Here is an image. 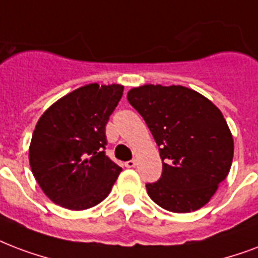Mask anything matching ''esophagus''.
<instances>
[{
    "instance_id": "1",
    "label": "esophagus",
    "mask_w": 258,
    "mask_h": 258,
    "mask_svg": "<svg viewBox=\"0 0 258 258\" xmlns=\"http://www.w3.org/2000/svg\"><path fill=\"white\" fill-rule=\"evenodd\" d=\"M124 165H125V168H135V166H137V161H134V160L127 161Z\"/></svg>"
}]
</instances>
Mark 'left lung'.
Wrapping results in <instances>:
<instances>
[{
  "mask_svg": "<svg viewBox=\"0 0 258 258\" xmlns=\"http://www.w3.org/2000/svg\"><path fill=\"white\" fill-rule=\"evenodd\" d=\"M127 100L160 147L162 176L146 185L150 199L178 214L206 206L229 174L234 155L233 135L219 108L181 85L138 86Z\"/></svg>",
  "mask_w": 258,
  "mask_h": 258,
  "instance_id": "left-lung-1",
  "label": "left lung"
}]
</instances>
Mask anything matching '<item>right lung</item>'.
Wrapping results in <instances>:
<instances>
[{"label": "right lung", "mask_w": 258, "mask_h": 258, "mask_svg": "<svg viewBox=\"0 0 258 258\" xmlns=\"http://www.w3.org/2000/svg\"><path fill=\"white\" fill-rule=\"evenodd\" d=\"M124 86L88 84L55 101L37 120L29 165L47 198L81 211L101 203L121 168L108 158L105 125Z\"/></svg>", "instance_id": "1"}]
</instances>
